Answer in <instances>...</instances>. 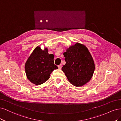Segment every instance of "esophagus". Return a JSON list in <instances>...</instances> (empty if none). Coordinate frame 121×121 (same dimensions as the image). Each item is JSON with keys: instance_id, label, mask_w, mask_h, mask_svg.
Wrapping results in <instances>:
<instances>
[{"instance_id": "obj_1", "label": "esophagus", "mask_w": 121, "mask_h": 121, "mask_svg": "<svg viewBox=\"0 0 121 121\" xmlns=\"http://www.w3.org/2000/svg\"><path fill=\"white\" fill-rule=\"evenodd\" d=\"M58 68H59V69H61L62 68V64H60L59 65H58Z\"/></svg>"}]
</instances>
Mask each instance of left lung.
I'll return each instance as SVG.
<instances>
[{
	"label": "left lung",
	"mask_w": 121,
	"mask_h": 121,
	"mask_svg": "<svg viewBox=\"0 0 121 121\" xmlns=\"http://www.w3.org/2000/svg\"><path fill=\"white\" fill-rule=\"evenodd\" d=\"M64 53L66 64L63 71L69 82L76 87L82 86L91 80L95 69L93 58L84 45L76 43Z\"/></svg>",
	"instance_id": "1"
}]
</instances>
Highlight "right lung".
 I'll list each match as a JSON object with an SVG mask.
<instances>
[{
  "label": "right lung",
  "instance_id": "1",
  "mask_svg": "<svg viewBox=\"0 0 121 121\" xmlns=\"http://www.w3.org/2000/svg\"><path fill=\"white\" fill-rule=\"evenodd\" d=\"M53 54L48 53V49L42 50L36 47L27 59L25 69L27 78L35 85H41L50 78L51 72L58 67L54 64Z\"/></svg>",
  "mask_w": 121,
  "mask_h": 121
}]
</instances>
